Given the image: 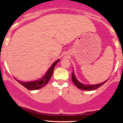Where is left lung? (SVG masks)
<instances>
[{"label": "left lung", "mask_w": 123, "mask_h": 123, "mask_svg": "<svg viewBox=\"0 0 123 123\" xmlns=\"http://www.w3.org/2000/svg\"><path fill=\"white\" fill-rule=\"evenodd\" d=\"M72 81L73 82V83L74 84V85L77 87L78 88L82 90H85V91H93V90L97 89H98V87H100V86H102L103 84L105 83L107 81H105L104 82H103L102 83L98 84H96V85H85V84H83L81 83L80 82L77 80V79L75 77L74 74L73 72H72Z\"/></svg>", "instance_id": "obj_1"}]
</instances>
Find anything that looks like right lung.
Here are the masks:
<instances>
[{"label": "right lung", "instance_id": "add662e5", "mask_svg": "<svg viewBox=\"0 0 123 123\" xmlns=\"http://www.w3.org/2000/svg\"><path fill=\"white\" fill-rule=\"evenodd\" d=\"M59 60H57L56 62H55L54 63L52 64V65L50 67V68L49 69V70L47 71V72L46 73L45 76H44L43 78L39 79V80L29 82H21V81H18V80H17V81H18L20 84L23 86L25 87H26L27 89L28 90L33 91V90H36L39 89H41V88L45 86L47 84V82L49 81L50 79L51 76H52V74H53V72H54V69L55 67V65H56V64L59 62Z\"/></svg>", "mask_w": 123, "mask_h": 123}]
</instances>
